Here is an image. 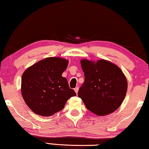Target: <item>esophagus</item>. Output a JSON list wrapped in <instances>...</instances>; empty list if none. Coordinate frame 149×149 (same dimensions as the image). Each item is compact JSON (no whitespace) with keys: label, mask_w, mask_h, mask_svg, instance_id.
Instances as JSON below:
<instances>
[{"label":"esophagus","mask_w":149,"mask_h":149,"mask_svg":"<svg viewBox=\"0 0 149 149\" xmlns=\"http://www.w3.org/2000/svg\"><path fill=\"white\" fill-rule=\"evenodd\" d=\"M74 91H75V92L76 93V94L77 95V93H78V91H79V88L78 87H75V89H74Z\"/></svg>","instance_id":"34e87169"}]
</instances>
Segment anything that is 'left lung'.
I'll use <instances>...</instances> for the list:
<instances>
[{
    "mask_svg": "<svg viewBox=\"0 0 149 149\" xmlns=\"http://www.w3.org/2000/svg\"><path fill=\"white\" fill-rule=\"evenodd\" d=\"M85 81L78 91L85 107L96 115L103 116L116 110L127 90V79L117 65L101 59L80 61Z\"/></svg>",
    "mask_w": 149,
    "mask_h": 149,
    "instance_id": "8db88e82",
    "label": "left lung"
}]
</instances>
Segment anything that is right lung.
<instances>
[{"mask_svg":"<svg viewBox=\"0 0 149 149\" xmlns=\"http://www.w3.org/2000/svg\"><path fill=\"white\" fill-rule=\"evenodd\" d=\"M68 60L49 57L27 68L22 74V97L30 109L42 116H51L64 108L70 97L76 96L62 76Z\"/></svg>","mask_w":149,"mask_h":149,"instance_id":"1","label":"right lung"}]
</instances>
